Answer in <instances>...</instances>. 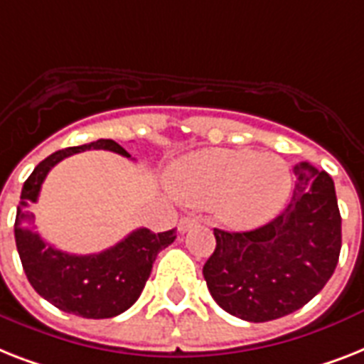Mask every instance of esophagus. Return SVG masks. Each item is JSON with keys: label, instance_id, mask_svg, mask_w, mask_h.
Masks as SVG:
<instances>
[{"label": "esophagus", "instance_id": "obj_1", "mask_svg": "<svg viewBox=\"0 0 364 364\" xmlns=\"http://www.w3.org/2000/svg\"><path fill=\"white\" fill-rule=\"evenodd\" d=\"M198 220L196 218L192 217H183L181 220H179V224H177V228H179V232H187L188 228H192L194 224H196Z\"/></svg>", "mask_w": 364, "mask_h": 364}]
</instances>
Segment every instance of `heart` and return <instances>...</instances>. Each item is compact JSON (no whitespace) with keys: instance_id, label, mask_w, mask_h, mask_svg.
I'll return each instance as SVG.
<instances>
[{"instance_id":"1","label":"heart","mask_w":364,"mask_h":364,"mask_svg":"<svg viewBox=\"0 0 364 364\" xmlns=\"http://www.w3.org/2000/svg\"><path fill=\"white\" fill-rule=\"evenodd\" d=\"M291 187L289 168L277 155L209 149L177 162L172 188L191 203H217L223 217L237 226H254L284 205Z\"/></svg>"}]
</instances>
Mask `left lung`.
<instances>
[{
  "instance_id": "8db88e82",
  "label": "left lung",
  "mask_w": 364,
  "mask_h": 364,
  "mask_svg": "<svg viewBox=\"0 0 364 364\" xmlns=\"http://www.w3.org/2000/svg\"><path fill=\"white\" fill-rule=\"evenodd\" d=\"M288 208L250 232L215 228L217 247L203 265L213 299L245 321H271L305 306L335 273L342 218L335 183L309 162L294 168Z\"/></svg>"
}]
</instances>
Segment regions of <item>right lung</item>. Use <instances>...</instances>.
<instances>
[{"label":"right lung","instance_id":"1","mask_svg":"<svg viewBox=\"0 0 364 364\" xmlns=\"http://www.w3.org/2000/svg\"><path fill=\"white\" fill-rule=\"evenodd\" d=\"M87 149H106L127 159L131 156L114 140L67 147L46 156L23 183L14 220V239L23 273L41 297L69 314L102 320L134 305L151 274L156 254L172 245L177 235L176 228L162 233L138 228L110 249L87 256L63 252L43 241L35 232L33 213L28 205L37 202L44 177L59 161Z\"/></svg>","mask_w":364,"mask_h":364}]
</instances>
